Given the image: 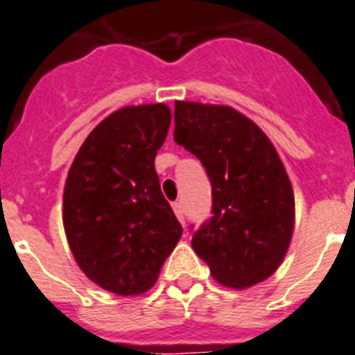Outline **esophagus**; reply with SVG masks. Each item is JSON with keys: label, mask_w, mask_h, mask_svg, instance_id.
<instances>
[{"label": "esophagus", "mask_w": 355, "mask_h": 355, "mask_svg": "<svg viewBox=\"0 0 355 355\" xmlns=\"http://www.w3.org/2000/svg\"><path fill=\"white\" fill-rule=\"evenodd\" d=\"M173 210L177 214V217L180 219V223L184 225V208H182V202H173Z\"/></svg>", "instance_id": "esophagus-1"}]
</instances>
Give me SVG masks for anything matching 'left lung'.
I'll use <instances>...</instances> for the list:
<instances>
[{"label": "left lung", "mask_w": 355, "mask_h": 355, "mask_svg": "<svg viewBox=\"0 0 355 355\" xmlns=\"http://www.w3.org/2000/svg\"><path fill=\"white\" fill-rule=\"evenodd\" d=\"M175 141L202 162L211 217L191 247L219 284L245 289L269 278L295 227V195L275 145L254 121L223 105L175 103Z\"/></svg>", "instance_id": "8db88e82"}]
</instances>
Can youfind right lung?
<instances>
[{
  "label": "right lung",
  "mask_w": 355,
  "mask_h": 355,
  "mask_svg": "<svg viewBox=\"0 0 355 355\" xmlns=\"http://www.w3.org/2000/svg\"><path fill=\"white\" fill-rule=\"evenodd\" d=\"M169 125L164 103L119 108L88 134L66 178L62 221L75 261L121 297L155 286L182 236L155 169Z\"/></svg>",
  "instance_id": "obj_1"
}]
</instances>
